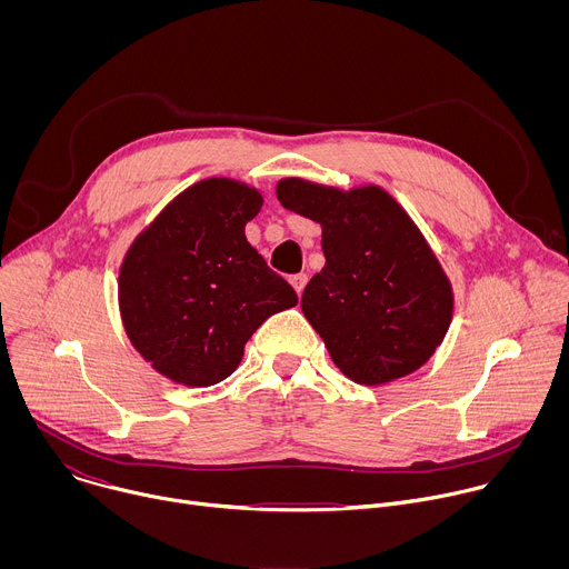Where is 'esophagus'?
Listing matches in <instances>:
<instances>
[{"label": "esophagus", "instance_id": "esophagus-1", "mask_svg": "<svg viewBox=\"0 0 569 569\" xmlns=\"http://www.w3.org/2000/svg\"><path fill=\"white\" fill-rule=\"evenodd\" d=\"M290 283H292V288L297 290V295H301L303 292V288H306V283H308V274H292L290 277Z\"/></svg>", "mask_w": 569, "mask_h": 569}]
</instances>
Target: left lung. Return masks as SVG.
Masks as SVG:
<instances>
[{"label": "left lung", "mask_w": 569, "mask_h": 569, "mask_svg": "<svg viewBox=\"0 0 569 569\" xmlns=\"http://www.w3.org/2000/svg\"><path fill=\"white\" fill-rule=\"evenodd\" d=\"M279 202L321 224L327 266L301 310L340 371L385 385L423 367L452 321V286L428 240L380 187L340 191L286 178Z\"/></svg>", "instance_id": "obj_1"}]
</instances>
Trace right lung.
I'll return each instance as SVG.
<instances>
[{
    "mask_svg": "<svg viewBox=\"0 0 569 569\" xmlns=\"http://www.w3.org/2000/svg\"><path fill=\"white\" fill-rule=\"evenodd\" d=\"M254 187L209 178L169 202L119 270V310L132 347L161 376L209 387L236 371L261 323L297 306L292 286L250 246Z\"/></svg>",
    "mask_w": 569,
    "mask_h": 569,
    "instance_id": "add662e5",
    "label": "right lung"
}]
</instances>
